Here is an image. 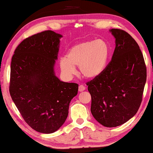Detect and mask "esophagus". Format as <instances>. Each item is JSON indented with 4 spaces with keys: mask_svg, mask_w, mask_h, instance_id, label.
I'll return each mask as SVG.
<instances>
[{
    "mask_svg": "<svg viewBox=\"0 0 153 153\" xmlns=\"http://www.w3.org/2000/svg\"><path fill=\"white\" fill-rule=\"evenodd\" d=\"M85 89H86V87L84 85H79V91L80 92L84 91Z\"/></svg>",
    "mask_w": 153,
    "mask_h": 153,
    "instance_id": "esophagus-1",
    "label": "esophagus"
}]
</instances>
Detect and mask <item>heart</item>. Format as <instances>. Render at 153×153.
Wrapping results in <instances>:
<instances>
[{
    "label": "heart",
    "mask_w": 153,
    "mask_h": 153,
    "mask_svg": "<svg viewBox=\"0 0 153 153\" xmlns=\"http://www.w3.org/2000/svg\"><path fill=\"white\" fill-rule=\"evenodd\" d=\"M111 50L106 41L99 39L74 45L67 52V58L59 60L62 72L68 77L76 73L75 67H79V72L88 79L97 78L104 72L111 59Z\"/></svg>",
    "instance_id": "obj_1"
}]
</instances>
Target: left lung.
<instances>
[{
    "label": "left lung",
    "instance_id": "8db88e82",
    "mask_svg": "<svg viewBox=\"0 0 153 153\" xmlns=\"http://www.w3.org/2000/svg\"><path fill=\"white\" fill-rule=\"evenodd\" d=\"M110 32L116 39L111 61L102 74L86 85L94 118L105 127L112 128L125 123L138 111L147 70L135 39L122 30L111 29Z\"/></svg>",
    "mask_w": 153,
    "mask_h": 153
}]
</instances>
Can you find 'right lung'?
<instances>
[{
	"label": "right lung",
	"mask_w": 153,
	"mask_h": 153,
	"mask_svg": "<svg viewBox=\"0 0 153 153\" xmlns=\"http://www.w3.org/2000/svg\"><path fill=\"white\" fill-rule=\"evenodd\" d=\"M62 35L46 30L25 39L15 50L10 66L9 91L27 123L39 133H52L67 119L79 85L56 76Z\"/></svg>",
	"instance_id": "add662e5"
}]
</instances>
